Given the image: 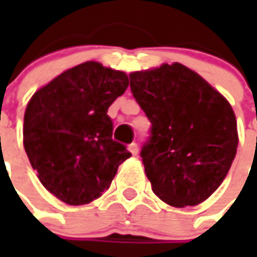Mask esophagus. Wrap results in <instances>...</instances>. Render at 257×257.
<instances>
[{"mask_svg": "<svg viewBox=\"0 0 257 257\" xmlns=\"http://www.w3.org/2000/svg\"><path fill=\"white\" fill-rule=\"evenodd\" d=\"M128 150L132 152V154H133V156H136V154L139 153V146H137L136 143H132L130 146H128Z\"/></svg>", "mask_w": 257, "mask_h": 257, "instance_id": "obj_1", "label": "esophagus"}]
</instances>
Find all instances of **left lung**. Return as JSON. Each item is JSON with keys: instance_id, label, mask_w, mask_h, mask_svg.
<instances>
[{"instance_id": "1", "label": "left lung", "mask_w": 257, "mask_h": 257, "mask_svg": "<svg viewBox=\"0 0 257 257\" xmlns=\"http://www.w3.org/2000/svg\"><path fill=\"white\" fill-rule=\"evenodd\" d=\"M130 88L152 123L140 156L156 196L174 207L204 202L236 156L229 101L180 63L132 73Z\"/></svg>"}]
</instances>
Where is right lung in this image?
<instances>
[{
    "instance_id": "right-lung-1",
    "label": "right lung",
    "mask_w": 257,
    "mask_h": 257,
    "mask_svg": "<svg viewBox=\"0 0 257 257\" xmlns=\"http://www.w3.org/2000/svg\"><path fill=\"white\" fill-rule=\"evenodd\" d=\"M128 87L123 71L87 61L64 71L31 97L24 149L40 182L67 204H87L111 184L132 153L113 140L107 110Z\"/></svg>"
}]
</instances>
